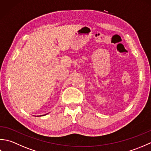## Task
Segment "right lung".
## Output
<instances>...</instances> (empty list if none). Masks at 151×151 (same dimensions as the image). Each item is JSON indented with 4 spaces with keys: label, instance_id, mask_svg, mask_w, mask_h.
<instances>
[{
    "label": "right lung",
    "instance_id": "1",
    "mask_svg": "<svg viewBox=\"0 0 151 151\" xmlns=\"http://www.w3.org/2000/svg\"><path fill=\"white\" fill-rule=\"evenodd\" d=\"M47 114H45V115H40V116H44V115H47ZM39 117V116H38Z\"/></svg>",
    "mask_w": 151,
    "mask_h": 151
}]
</instances>
